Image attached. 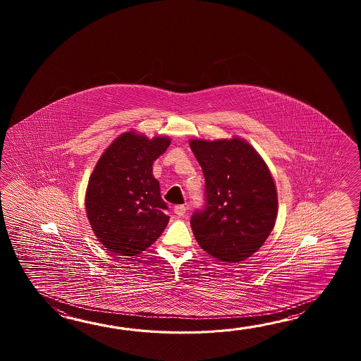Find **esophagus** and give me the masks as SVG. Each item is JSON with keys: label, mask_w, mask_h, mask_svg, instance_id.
I'll list each match as a JSON object with an SVG mask.
<instances>
[{"label": "esophagus", "mask_w": 361, "mask_h": 361, "mask_svg": "<svg viewBox=\"0 0 361 361\" xmlns=\"http://www.w3.org/2000/svg\"><path fill=\"white\" fill-rule=\"evenodd\" d=\"M185 210H187V207H184V205H177V207H174V213L178 216H183L185 214Z\"/></svg>", "instance_id": "esophagus-1"}]
</instances>
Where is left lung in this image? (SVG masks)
I'll return each instance as SVG.
<instances>
[{"mask_svg":"<svg viewBox=\"0 0 361 361\" xmlns=\"http://www.w3.org/2000/svg\"><path fill=\"white\" fill-rule=\"evenodd\" d=\"M205 178V205L191 216L199 245L219 261H244L271 233L275 182L266 162L241 139L190 142Z\"/></svg>","mask_w":361,"mask_h":361,"instance_id":"1","label":"left lung"}]
</instances>
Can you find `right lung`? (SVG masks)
<instances>
[{
  "label": "right lung",
  "instance_id": "1",
  "mask_svg": "<svg viewBox=\"0 0 361 361\" xmlns=\"http://www.w3.org/2000/svg\"><path fill=\"white\" fill-rule=\"evenodd\" d=\"M170 139L125 133L108 147L89 180L85 207L95 236L109 252L137 255L169 222L152 164Z\"/></svg>",
  "mask_w": 361,
  "mask_h": 361
}]
</instances>
